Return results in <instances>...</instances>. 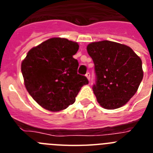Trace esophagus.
<instances>
[{
    "label": "esophagus",
    "mask_w": 153,
    "mask_h": 153,
    "mask_svg": "<svg viewBox=\"0 0 153 153\" xmlns=\"http://www.w3.org/2000/svg\"><path fill=\"white\" fill-rule=\"evenodd\" d=\"M86 77H87V79H88L89 80H90V73H86Z\"/></svg>",
    "instance_id": "1"
}]
</instances>
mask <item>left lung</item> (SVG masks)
<instances>
[{
	"label": "left lung",
	"instance_id": "obj_1",
	"mask_svg": "<svg viewBox=\"0 0 153 153\" xmlns=\"http://www.w3.org/2000/svg\"><path fill=\"white\" fill-rule=\"evenodd\" d=\"M97 76L93 86L102 107L114 109L135 95L143 77L142 60L130 47L116 42H93L86 47Z\"/></svg>",
	"mask_w": 153,
	"mask_h": 153
}]
</instances>
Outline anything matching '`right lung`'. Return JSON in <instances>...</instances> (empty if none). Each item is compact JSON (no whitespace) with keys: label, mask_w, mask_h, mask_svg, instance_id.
<instances>
[{"label":"right lung","mask_w":153,"mask_h":153,"mask_svg":"<svg viewBox=\"0 0 153 153\" xmlns=\"http://www.w3.org/2000/svg\"><path fill=\"white\" fill-rule=\"evenodd\" d=\"M78 50L76 42L53 37L30 50L21 63L27 90L45 109H67L88 84L87 78L77 74L79 63L73 57Z\"/></svg>","instance_id":"1"}]
</instances>
